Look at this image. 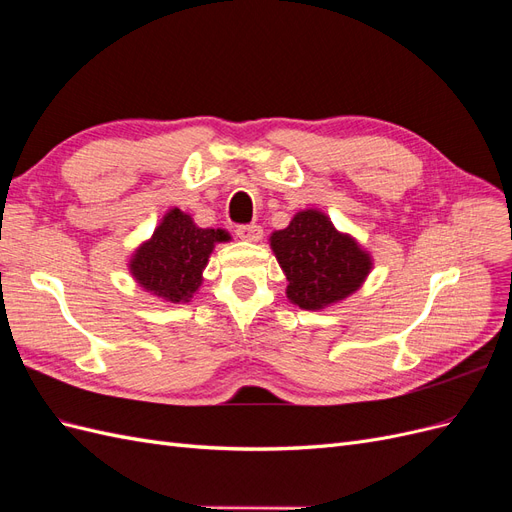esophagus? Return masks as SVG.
Wrapping results in <instances>:
<instances>
[{"instance_id":"34e87169","label":"esophagus","mask_w":512,"mask_h":512,"mask_svg":"<svg viewBox=\"0 0 512 512\" xmlns=\"http://www.w3.org/2000/svg\"><path fill=\"white\" fill-rule=\"evenodd\" d=\"M235 232H237L239 239L250 241V243H254V241H258V239L262 237V228H260L258 224H243V226H237Z\"/></svg>"}]
</instances>
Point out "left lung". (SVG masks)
<instances>
[{
    "label": "left lung",
    "instance_id": "8db88e82",
    "mask_svg": "<svg viewBox=\"0 0 512 512\" xmlns=\"http://www.w3.org/2000/svg\"><path fill=\"white\" fill-rule=\"evenodd\" d=\"M271 247L288 280V299L303 309L346 299L371 269L354 239L339 235L320 211H301L288 228L273 232Z\"/></svg>",
    "mask_w": 512,
    "mask_h": 512
}]
</instances>
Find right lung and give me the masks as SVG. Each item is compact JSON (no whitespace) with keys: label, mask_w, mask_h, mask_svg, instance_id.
<instances>
[{"label":"right lung","mask_w":512,"mask_h":512,"mask_svg":"<svg viewBox=\"0 0 512 512\" xmlns=\"http://www.w3.org/2000/svg\"><path fill=\"white\" fill-rule=\"evenodd\" d=\"M220 241H228L224 230L198 228L190 215L173 209L134 254L132 275L138 284L170 303L188 301L203 280L213 245Z\"/></svg>","instance_id":"obj_1"}]
</instances>
